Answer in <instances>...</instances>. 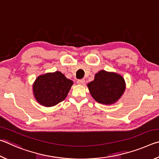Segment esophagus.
Returning <instances> with one entry per match:
<instances>
[{
    "label": "esophagus",
    "instance_id": "1",
    "mask_svg": "<svg viewBox=\"0 0 159 159\" xmlns=\"http://www.w3.org/2000/svg\"><path fill=\"white\" fill-rule=\"evenodd\" d=\"M77 83L79 85H84L85 84V80L84 79H79L77 80Z\"/></svg>",
    "mask_w": 159,
    "mask_h": 159
}]
</instances>
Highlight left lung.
<instances>
[{"mask_svg": "<svg viewBox=\"0 0 159 159\" xmlns=\"http://www.w3.org/2000/svg\"><path fill=\"white\" fill-rule=\"evenodd\" d=\"M87 86L96 102L111 105L116 103L124 93L125 82L120 74L101 70L95 75V79L88 83Z\"/></svg>", "mask_w": 159, "mask_h": 159, "instance_id": "left-lung-1", "label": "left lung"}]
</instances>
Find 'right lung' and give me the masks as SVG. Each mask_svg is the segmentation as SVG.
<instances>
[{
  "label": "right lung",
  "mask_w": 159,
  "mask_h": 159,
  "mask_svg": "<svg viewBox=\"0 0 159 159\" xmlns=\"http://www.w3.org/2000/svg\"><path fill=\"white\" fill-rule=\"evenodd\" d=\"M73 84L71 80L58 71L40 75L33 84L34 98L42 106H55L66 98Z\"/></svg>",
  "instance_id": "add662e5"
}]
</instances>
